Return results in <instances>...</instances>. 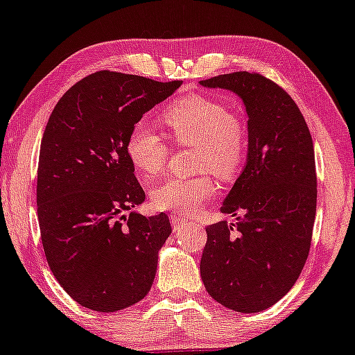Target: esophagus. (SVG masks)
<instances>
[{
    "instance_id": "34e87169",
    "label": "esophagus",
    "mask_w": 355,
    "mask_h": 355,
    "mask_svg": "<svg viewBox=\"0 0 355 355\" xmlns=\"http://www.w3.org/2000/svg\"><path fill=\"white\" fill-rule=\"evenodd\" d=\"M170 223L173 224L175 230H180V227H185L187 224H188V221H187L185 218L177 216V214H172V216H170Z\"/></svg>"
}]
</instances>
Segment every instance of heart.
Listing matches in <instances>:
<instances>
[{
	"instance_id": "heart-1",
	"label": "heart",
	"mask_w": 355,
	"mask_h": 355,
	"mask_svg": "<svg viewBox=\"0 0 355 355\" xmlns=\"http://www.w3.org/2000/svg\"><path fill=\"white\" fill-rule=\"evenodd\" d=\"M164 124L178 146H195L196 170H209L219 180H232L245 157V129L241 118L213 98L190 95L170 105ZM168 146L146 124H136L125 141V154L144 180L162 173ZM216 191L208 173L172 177L150 191L152 208L177 214H193Z\"/></svg>"
}]
</instances>
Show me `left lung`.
Wrapping results in <instances>:
<instances>
[{"instance_id":"8db88e82","label":"left lung","mask_w":355,"mask_h":355,"mask_svg":"<svg viewBox=\"0 0 355 355\" xmlns=\"http://www.w3.org/2000/svg\"><path fill=\"white\" fill-rule=\"evenodd\" d=\"M200 85L236 93L249 132L245 167L221 206L237 223L206 227L201 280L223 306L263 311L288 293L311 248L318 193L313 139L297 103L263 75L234 71Z\"/></svg>"}]
</instances>
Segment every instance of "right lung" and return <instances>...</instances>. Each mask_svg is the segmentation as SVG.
<instances>
[{
  "label": "right lung",
  "instance_id": "add662e5",
  "mask_svg": "<svg viewBox=\"0 0 355 355\" xmlns=\"http://www.w3.org/2000/svg\"><path fill=\"white\" fill-rule=\"evenodd\" d=\"M101 70L53 107L40 142L37 216L49 267L85 308L113 313L149 293L168 216H142L146 200L125 154L129 132L180 87Z\"/></svg>",
  "mask_w": 355,
  "mask_h": 355
}]
</instances>
